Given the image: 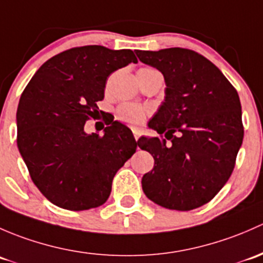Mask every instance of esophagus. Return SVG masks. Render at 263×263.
Segmentation results:
<instances>
[{
  "label": "esophagus",
  "mask_w": 263,
  "mask_h": 263,
  "mask_svg": "<svg viewBox=\"0 0 263 263\" xmlns=\"http://www.w3.org/2000/svg\"><path fill=\"white\" fill-rule=\"evenodd\" d=\"M133 134H134L135 140L139 139V137H140V133H139V132H138V130H133Z\"/></svg>",
  "instance_id": "esophagus-1"
}]
</instances>
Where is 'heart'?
Instances as JSON below:
<instances>
[{"instance_id":"heart-1","label":"heart","mask_w":263,"mask_h":263,"mask_svg":"<svg viewBox=\"0 0 263 263\" xmlns=\"http://www.w3.org/2000/svg\"><path fill=\"white\" fill-rule=\"evenodd\" d=\"M140 71H156L153 68H143ZM149 110L147 107L139 106V105L134 104H125L120 105L118 107V116L121 121L129 124V125H140L143 121L147 119Z\"/></svg>"}]
</instances>
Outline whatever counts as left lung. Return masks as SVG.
Returning a JSON list of instances; mask_svg holds the SVG:
<instances>
[{
	"label": "left lung",
	"mask_w": 263,
	"mask_h": 263,
	"mask_svg": "<svg viewBox=\"0 0 263 263\" xmlns=\"http://www.w3.org/2000/svg\"><path fill=\"white\" fill-rule=\"evenodd\" d=\"M137 55L166 82L163 102L148 123L163 137L138 140L154 158L142 178L143 191L166 209H196L221 190L234 168L245 133L239 96L220 69L194 50H137Z\"/></svg>",
	"instance_id": "obj_1"
}]
</instances>
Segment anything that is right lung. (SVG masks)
Returning a JSON list of instances; mask_svg holds the SVG:
<instances>
[{
    "mask_svg": "<svg viewBox=\"0 0 263 263\" xmlns=\"http://www.w3.org/2000/svg\"><path fill=\"white\" fill-rule=\"evenodd\" d=\"M132 62L138 61L130 49L72 48L45 62L21 95L18 152L32 182L57 206L81 212L104 204L114 176L135 153L132 130L119 121L102 137L85 132L107 77Z\"/></svg>",
    "mask_w": 263,
    "mask_h": 263,
    "instance_id": "obj_1",
    "label": "right lung"
}]
</instances>
